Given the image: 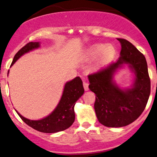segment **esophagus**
<instances>
[{"label": "esophagus", "mask_w": 157, "mask_h": 157, "mask_svg": "<svg viewBox=\"0 0 157 157\" xmlns=\"http://www.w3.org/2000/svg\"><path fill=\"white\" fill-rule=\"evenodd\" d=\"M83 88L86 91H88L89 90V83L86 81H83Z\"/></svg>", "instance_id": "obj_1"}]
</instances>
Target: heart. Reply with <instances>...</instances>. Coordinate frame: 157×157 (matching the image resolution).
<instances>
[{
  "instance_id": "heart-1",
  "label": "heart",
  "mask_w": 157,
  "mask_h": 157,
  "mask_svg": "<svg viewBox=\"0 0 157 157\" xmlns=\"http://www.w3.org/2000/svg\"><path fill=\"white\" fill-rule=\"evenodd\" d=\"M116 54L117 48L113 45L109 44L105 46V44H99L92 45L89 48H87L84 57L86 60H91L99 56L98 61L96 65L97 67L100 65L106 63L112 60Z\"/></svg>"
}]
</instances>
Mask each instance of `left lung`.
Wrapping results in <instances>:
<instances>
[{
  "mask_svg": "<svg viewBox=\"0 0 157 157\" xmlns=\"http://www.w3.org/2000/svg\"><path fill=\"white\" fill-rule=\"evenodd\" d=\"M121 44L116 62L89 75V88L96 94L97 117L106 127H123L132 123L143 112L151 93V80L145 57L127 40L117 38ZM128 64L135 74L131 89L121 90L113 80L116 70Z\"/></svg>",
  "mask_w": 157,
  "mask_h": 157,
  "instance_id": "1",
  "label": "left lung"
}]
</instances>
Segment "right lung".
Returning <instances> with one entry per match:
<instances>
[{
  "mask_svg": "<svg viewBox=\"0 0 157 157\" xmlns=\"http://www.w3.org/2000/svg\"><path fill=\"white\" fill-rule=\"evenodd\" d=\"M38 47H40L38 42L28 43L17 52L11 66L24 54ZM83 93L84 89L82 80L80 77H77L72 80L66 82L58 105L48 116L42 120H30L23 117L15 111L25 123L35 130L43 133L59 132L68 128L75 122V113L74 107L75 102Z\"/></svg>",
  "mask_w": 157,
  "mask_h": 157,
  "instance_id": "obj_1",
  "label": "right lung"
}]
</instances>
